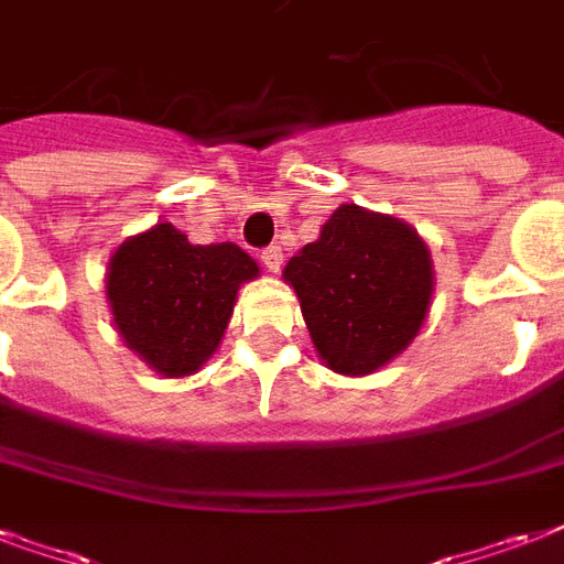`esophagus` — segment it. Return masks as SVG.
Returning <instances> with one entry per match:
<instances>
[{"label": "esophagus", "mask_w": 564, "mask_h": 564, "mask_svg": "<svg viewBox=\"0 0 564 564\" xmlns=\"http://www.w3.org/2000/svg\"><path fill=\"white\" fill-rule=\"evenodd\" d=\"M260 260H263V265L269 269V272H281V265H283V251L278 246L272 248H265L263 254H260Z\"/></svg>", "instance_id": "34e87169"}]
</instances>
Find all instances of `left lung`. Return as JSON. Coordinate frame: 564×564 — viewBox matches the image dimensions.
Returning <instances> with one entry per match:
<instances>
[{
  "label": "left lung",
  "mask_w": 564,
  "mask_h": 564,
  "mask_svg": "<svg viewBox=\"0 0 564 564\" xmlns=\"http://www.w3.org/2000/svg\"><path fill=\"white\" fill-rule=\"evenodd\" d=\"M318 360L336 375L383 369L419 336L436 290L427 242L406 221L336 207L283 269Z\"/></svg>",
  "instance_id": "8db88e82"
}]
</instances>
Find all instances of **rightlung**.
Instances as JSON below:
<instances>
[{"mask_svg":"<svg viewBox=\"0 0 564 564\" xmlns=\"http://www.w3.org/2000/svg\"><path fill=\"white\" fill-rule=\"evenodd\" d=\"M260 274L234 242L193 246L172 221L128 237L105 274L113 327L152 371L189 377L219 348L242 283Z\"/></svg>","mask_w":564,"mask_h":564,"instance_id":"obj_1","label":"right lung"}]
</instances>
